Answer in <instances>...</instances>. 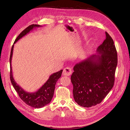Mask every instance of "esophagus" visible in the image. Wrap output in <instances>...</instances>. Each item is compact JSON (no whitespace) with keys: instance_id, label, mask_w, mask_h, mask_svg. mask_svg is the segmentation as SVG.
<instances>
[{"instance_id":"1","label":"esophagus","mask_w":130,"mask_h":130,"mask_svg":"<svg viewBox=\"0 0 130 130\" xmlns=\"http://www.w3.org/2000/svg\"><path fill=\"white\" fill-rule=\"evenodd\" d=\"M72 70L70 67H66L64 69L63 74L65 76H70L72 74Z\"/></svg>"}]
</instances>
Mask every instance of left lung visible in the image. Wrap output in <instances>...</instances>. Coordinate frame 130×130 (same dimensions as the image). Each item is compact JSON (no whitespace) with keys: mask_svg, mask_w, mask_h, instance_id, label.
I'll use <instances>...</instances> for the list:
<instances>
[{"mask_svg":"<svg viewBox=\"0 0 130 130\" xmlns=\"http://www.w3.org/2000/svg\"><path fill=\"white\" fill-rule=\"evenodd\" d=\"M106 39L93 55L74 66L71 76L73 96L84 107L100 104L113 87L118 55L113 40L105 32Z\"/></svg>","mask_w":130,"mask_h":130,"instance_id":"8db88e82","label":"left lung"}]
</instances>
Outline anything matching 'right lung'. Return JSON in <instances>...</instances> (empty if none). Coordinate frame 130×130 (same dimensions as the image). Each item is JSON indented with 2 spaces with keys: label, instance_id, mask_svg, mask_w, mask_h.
<instances>
[{
  "label": "right lung",
  "instance_id": "right-lung-1",
  "mask_svg": "<svg viewBox=\"0 0 130 130\" xmlns=\"http://www.w3.org/2000/svg\"><path fill=\"white\" fill-rule=\"evenodd\" d=\"M38 27H41L39 25H31L27 27L21 33H20L18 36L15 39L13 45L15 44L17 41L22 38L23 36H25L27 34H28L30 30H31L34 28ZM13 45L11 47V50L10 56V78L11 84L14 87L15 90L17 92L19 96L21 99L25 103L34 108H41L43 106L49 104L54 95L55 87L58 79L61 77V73L63 70H61L57 72L53 73L50 76L48 79L47 80L46 82L39 89L34 93L27 92L24 90L23 88L20 87L15 82L14 78L12 76V69H11V59L13 53Z\"/></svg>",
  "mask_w": 130,
  "mask_h": 130
}]
</instances>
